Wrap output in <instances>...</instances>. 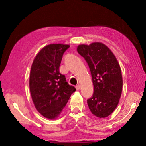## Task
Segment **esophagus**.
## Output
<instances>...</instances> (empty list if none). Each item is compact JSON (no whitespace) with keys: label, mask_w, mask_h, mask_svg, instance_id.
Segmentation results:
<instances>
[{"label":"esophagus","mask_w":146,"mask_h":146,"mask_svg":"<svg viewBox=\"0 0 146 146\" xmlns=\"http://www.w3.org/2000/svg\"><path fill=\"white\" fill-rule=\"evenodd\" d=\"M75 88H76L77 90H80V85H77L76 86H75Z\"/></svg>","instance_id":"1"}]
</instances>
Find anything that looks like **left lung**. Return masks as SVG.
<instances>
[{
  "instance_id": "left-lung-1",
  "label": "left lung",
  "mask_w": 146,
  "mask_h": 146,
  "mask_svg": "<svg viewBox=\"0 0 146 146\" xmlns=\"http://www.w3.org/2000/svg\"><path fill=\"white\" fill-rule=\"evenodd\" d=\"M77 50L89 66L94 86L93 97L87 100L88 108L95 116L105 118L113 113L121 98L123 80L119 64L102 42L80 44Z\"/></svg>"
}]
</instances>
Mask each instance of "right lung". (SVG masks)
Wrapping results in <instances>:
<instances>
[{
    "mask_svg": "<svg viewBox=\"0 0 146 146\" xmlns=\"http://www.w3.org/2000/svg\"><path fill=\"white\" fill-rule=\"evenodd\" d=\"M69 45L51 44L42 48L33 60L29 77V89L35 107L48 119H55L62 111L74 86L60 73L63 54Z\"/></svg>",
    "mask_w": 146,
    "mask_h": 146,
    "instance_id": "right-lung-1",
    "label": "right lung"
}]
</instances>
